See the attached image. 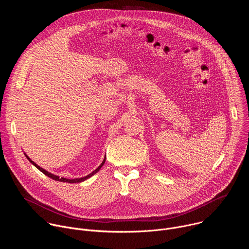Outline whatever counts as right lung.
<instances>
[{"label":"right lung","mask_w":249,"mask_h":249,"mask_svg":"<svg viewBox=\"0 0 249 249\" xmlns=\"http://www.w3.org/2000/svg\"><path fill=\"white\" fill-rule=\"evenodd\" d=\"M25 157L27 158V160L33 164V165H35V166H36L41 172H43L45 175H47L48 177H50V178H52V179H54V180H57V181H61V182H68V183H78V182H82V181H85L86 179H88V178H89V177L90 176H92L93 174H95L101 167H102V165L104 164V162H105V159L103 160V161L101 162V164L95 169V170H93L91 173H89V175H87V176H85V177H81V178H75V179H68V178H64V177H61V178H60V177L59 176H57V175H54V174H52V173H50V172H48V171H46L45 169H43V168H41L39 165H37L36 163H35V162H33L26 155H25Z\"/></svg>","instance_id":"1"}]
</instances>
